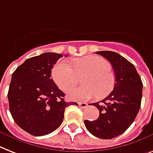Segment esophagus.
I'll use <instances>...</instances> for the list:
<instances>
[{
    "mask_svg": "<svg viewBox=\"0 0 153 153\" xmlns=\"http://www.w3.org/2000/svg\"><path fill=\"white\" fill-rule=\"evenodd\" d=\"M79 107H80L81 108H85L88 106L87 104H86V103H85V102L79 103Z\"/></svg>",
    "mask_w": 153,
    "mask_h": 153,
    "instance_id": "34e87169",
    "label": "esophagus"
}]
</instances>
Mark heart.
Instances as JSON below:
<instances>
[{"label": "heart", "instance_id": "heart-1", "mask_svg": "<svg viewBox=\"0 0 153 153\" xmlns=\"http://www.w3.org/2000/svg\"><path fill=\"white\" fill-rule=\"evenodd\" d=\"M110 70L111 65L106 59L92 56L74 59L73 66L67 60H60L52 75L58 87L68 91L78 84L79 76L86 74L82 81L85 85L71 89L68 97L74 100H88L95 96L104 97L112 90L115 76Z\"/></svg>", "mask_w": 153, "mask_h": 153}]
</instances>
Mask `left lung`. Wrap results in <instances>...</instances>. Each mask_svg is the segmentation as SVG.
<instances>
[{
  "label": "left lung",
  "mask_w": 153,
  "mask_h": 153,
  "mask_svg": "<svg viewBox=\"0 0 153 153\" xmlns=\"http://www.w3.org/2000/svg\"><path fill=\"white\" fill-rule=\"evenodd\" d=\"M96 53L111 63L115 83L108 96L93 104L99 110V117L94 121L85 120L84 123L95 137L111 139L125 132L134 121L141 108L143 84L135 67L126 58L112 51Z\"/></svg>",
  "instance_id": "1"
}]
</instances>
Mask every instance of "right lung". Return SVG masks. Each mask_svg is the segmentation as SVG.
I'll list each match as a JSON object with an SVG mask.
<instances>
[{"label":"right lung","instance_id":"1","mask_svg":"<svg viewBox=\"0 0 153 153\" xmlns=\"http://www.w3.org/2000/svg\"><path fill=\"white\" fill-rule=\"evenodd\" d=\"M61 57L55 53L31 57L12 75L8 93L10 112L16 124L33 136L53 132L61 125L66 108L78 105L66 102L64 93L51 78L53 66Z\"/></svg>","mask_w":153,"mask_h":153}]
</instances>
